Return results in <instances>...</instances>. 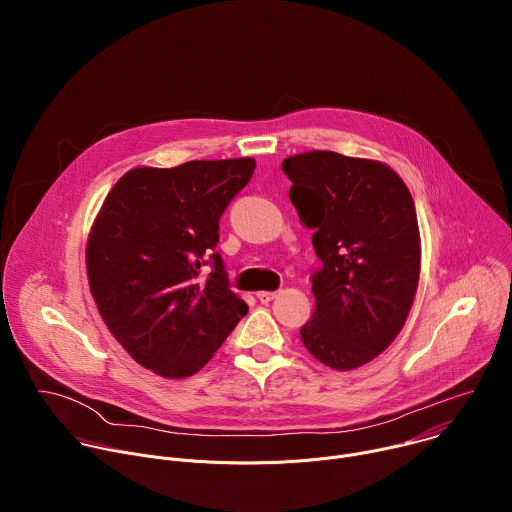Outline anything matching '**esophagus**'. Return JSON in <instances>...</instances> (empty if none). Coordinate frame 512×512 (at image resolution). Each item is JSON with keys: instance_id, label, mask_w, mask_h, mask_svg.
I'll return each instance as SVG.
<instances>
[{"instance_id": "obj_1", "label": "esophagus", "mask_w": 512, "mask_h": 512, "mask_svg": "<svg viewBox=\"0 0 512 512\" xmlns=\"http://www.w3.org/2000/svg\"><path fill=\"white\" fill-rule=\"evenodd\" d=\"M273 298H277V291H257V300L261 304H269Z\"/></svg>"}]
</instances>
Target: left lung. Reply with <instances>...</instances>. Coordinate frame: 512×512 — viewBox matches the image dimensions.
<instances>
[{
  "instance_id": "left-lung-1",
  "label": "left lung",
  "mask_w": 512,
  "mask_h": 512,
  "mask_svg": "<svg viewBox=\"0 0 512 512\" xmlns=\"http://www.w3.org/2000/svg\"><path fill=\"white\" fill-rule=\"evenodd\" d=\"M281 170L322 261L302 342L326 367L352 371L397 338L415 298L421 241L411 192L389 166L336 152L289 156Z\"/></svg>"
}]
</instances>
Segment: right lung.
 I'll use <instances>...</instances> for the list:
<instances>
[{
	"mask_svg": "<svg viewBox=\"0 0 512 512\" xmlns=\"http://www.w3.org/2000/svg\"><path fill=\"white\" fill-rule=\"evenodd\" d=\"M253 172V158L133 168L95 218L91 294L117 342L160 377L200 371L249 310L214 249L218 221ZM206 262L213 271L200 282Z\"/></svg>",
	"mask_w": 512,
	"mask_h": 512,
	"instance_id": "obj_1",
	"label": "right lung"
}]
</instances>
